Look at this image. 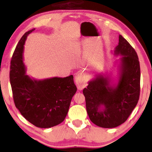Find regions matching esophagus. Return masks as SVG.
I'll list each match as a JSON object with an SVG mask.
<instances>
[{"label":"esophagus","mask_w":152,"mask_h":152,"mask_svg":"<svg viewBox=\"0 0 152 152\" xmlns=\"http://www.w3.org/2000/svg\"><path fill=\"white\" fill-rule=\"evenodd\" d=\"M75 80H76V83L77 86V88L78 89L82 90L84 87H86V84L84 81V79H83L82 76V73L78 72L76 73V76L75 77Z\"/></svg>","instance_id":"1"}]
</instances>
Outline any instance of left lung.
Listing matches in <instances>:
<instances>
[{
	"label": "left lung",
	"instance_id": "left-lung-1",
	"mask_svg": "<svg viewBox=\"0 0 152 152\" xmlns=\"http://www.w3.org/2000/svg\"><path fill=\"white\" fill-rule=\"evenodd\" d=\"M114 52L115 56H121L117 84L111 85V78L99 73L83 90L90 120L103 128L124 124L140 96V69L137 52L121 35Z\"/></svg>",
	"mask_w": 152,
	"mask_h": 152
}]
</instances>
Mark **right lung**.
<instances>
[{
    "label": "right lung",
    "instance_id": "right-lung-1",
    "mask_svg": "<svg viewBox=\"0 0 152 152\" xmlns=\"http://www.w3.org/2000/svg\"><path fill=\"white\" fill-rule=\"evenodd\" d=\"M24 34L12 57L10 81L15 107L31 124L40 128H50L64 121L72 96L76 92L72 75L42 80L26 74L23 53L27 36Z\"/></svg>",
    "mask_w": 152,
    "mask_h": 152
}]
</instances>
